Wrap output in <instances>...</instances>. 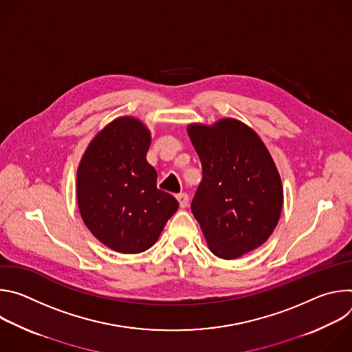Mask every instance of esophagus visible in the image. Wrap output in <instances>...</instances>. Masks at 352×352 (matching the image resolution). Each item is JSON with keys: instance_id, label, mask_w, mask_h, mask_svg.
<instances>
[{"instance_id": "esophagus-1", "label": "esophagus", "mask_w": 352, "mask_h": 352, "mask_svg": "<svg viewBox=\"0 0 352 352\" xmlns=\"http://www.w3.org/2000/svg\"><path fill=\"white\" fill-rule=\"evenodd\" d=\"M177 200H178V204H179V208L185 209L188 206V204H189V196L186 193H179V195H177Z\"/></svg>"}]
</instances>
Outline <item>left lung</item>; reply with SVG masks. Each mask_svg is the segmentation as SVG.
Masks as SVG:
<instances>
[{"mask_svg":"<svg viewBox=\"0 0 352 352\" xmlns=\"http://www.w3.org/2000/svg\"><path fill=\"white\" fill-rule=\"evenodd\" d=\"M186 129L204 171L192 213L212 252L236 259L274 231L283 208L280 174L258 133L238 120Z\"/></svg>","mask_w":352,"mask_h":352,"instance_id":"1","label":"left lung"}]
</instances>
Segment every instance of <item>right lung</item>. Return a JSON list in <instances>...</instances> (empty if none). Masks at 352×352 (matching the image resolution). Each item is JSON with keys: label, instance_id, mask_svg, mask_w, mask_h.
Returning a JSON list of instances; mask_svg holds the SVG:
<instances>
[{"label": "right lung", "instance_id": "obj_1", "mask_svg": "<svg viewBox=\"0 0 352 352\" xmlns=\"http://www.w3.org/2000/svg\"><path fill=\"white\" fill-rule=\"evenodd\" d=\"M150 131L133 117H120L89 143L76 175L83 223L120 254L153 246L178 210L174 196L157 189V173L146 160Z\"/></svg>", "mask_w": 352, "mask_h": 352}]
</instances>
